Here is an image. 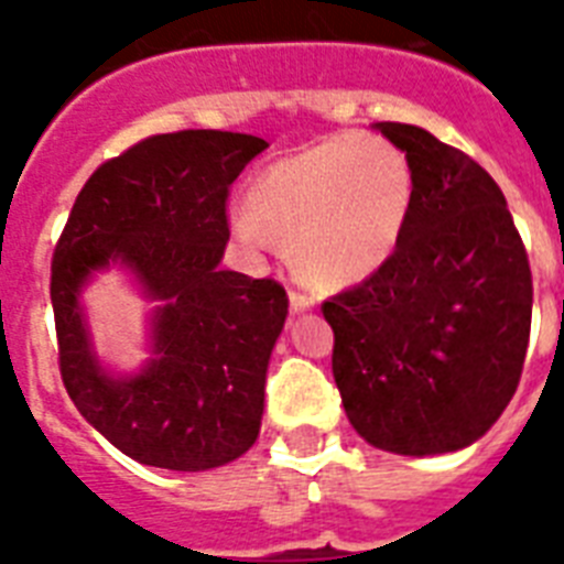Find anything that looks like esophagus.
<instances>
[{"label":"esophagus","mask_w":564,"mask_h":564,"mask_svg":"<svg viewBox=\"0 0 564 564\" xmlns=\"http://www.w3.org/2000/svg\"><path fill=\"white\" fill-rule=\"evenodd\" d=\"M316 304V301L310 299V295H304V292L299 290H290V310L292 313H304V310H310Z\"/></svg>","instance_id":"esophagus-1"}]
</instances>
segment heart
Masks as SVG:
<instances>
[{"label":"heart","mask_w":564,"mask_h":564,"mask_svg":"<svg viewBox=\"0 0 564 564\" xmlns=\"http://www.w3.org/2000/svg\"><path fill=\"white\" fill-rule=\"evenodd\" d=\"M415 198L410 158L380 134H336L269 163L234 213L246 242H286L316 286L366 281L394 254Z\"/></svg>","instance_id":"1"}]
</instances>
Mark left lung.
<instances>
[{"label": "left lung", "instance_id": "left-lung-1", "mask_svg": "<svg viewBox=\"0 0 564 564\" xmlns=\"http://www.w3.org/2000/svg\"><path fill=\"white\" fill-rule=\"evenodd\" d=\"M406 152L412 213L394 254L322 304L334 377L369 445L451 454L507 410L524 369L533 274L489 172L419 126L377 122Z\"/></svg>", "mask_w": 564, "mask_h": 564}]
</instances>
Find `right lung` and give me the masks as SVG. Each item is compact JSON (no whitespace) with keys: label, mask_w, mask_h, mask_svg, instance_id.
Segmentation results:
<instances>
[{"label":"right lung","mask_w":564,"mask_h":564,"mask_svg":"<svg viewBox=\"0 0 564 564\" xmlns=\"http://www.w3.org/2000/svg\"><path fill=\"white\" fill-rule=\"evenodd\" d=\"M265 140L234 131L154 134L110 158L75 198L52 257L61 380L84 419L122 454L207 471L254 445L269 357L290 299L272 278L221 269L228 189ZM110 262L161 300L140 376L110 378L83 327V281Z\"/></svg>","instance_id":"add662e5"}]
</instances>
